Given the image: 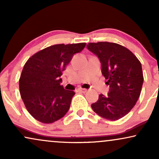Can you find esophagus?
Masks as SVG:
<instances>
[{
    "instance_id": "esophagus-1",
    "label": "esophagus",
    "mask_w": 159,
    "mask_h": 159,
    "mask_svg": "<svg viewBox=\"0 0 159 159\" xmlns=\"http://www.w3.org/2000/svg\"><path fill=\"white\" fill-rule=\"evenodd\" d=\"M78 91H80V92H83V93H85V92H87L88 90L85 89H82V88H81V89H78Z\"/></svg>"
}]
</instances>
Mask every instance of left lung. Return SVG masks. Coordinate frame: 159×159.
I'll list each match as a JSON object with an SVG mask.
<instances>
[{
  "instance_id": "1",
  "label": "left lung",
  "mask_w": 159,
  "mask_h": 159,
  "mask_svg": "<svg viewBox=\"0 0 159 159\" xmlns=\"http://www.w3.org/2000/svg\"><path fill=\"white\" fill-rule=\"evenodd\" d=\"M87 48L99 57L102 74L110 87L107 95L101 93L92 109L104 119L118 120L139 98L144 81L142 64L130 50L115 43H89Z\"/></svg>"
}]
</instances>
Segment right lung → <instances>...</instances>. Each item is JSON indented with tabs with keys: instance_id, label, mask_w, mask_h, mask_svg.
Wrapping results in <instances>:
<instances>
[{
	"instance_id": "1",
	"label": "right lung",
	"mask_w": 159,
	"mask_h": 159,
	"mask_svg": "<svg viewBox=\"0 0 159 159\" xmlns=\"http://www.w3.org/2000/svg\"><path fill=\"white\" fill-rule=\"evenodd\" d=\"M85 45H54L37 52L25 62L19 80L20 93L35 119L49 124L68 112L75 93L64 89L60 76L74 54L82 52Z\"/></svg>"
}]
</instances>
